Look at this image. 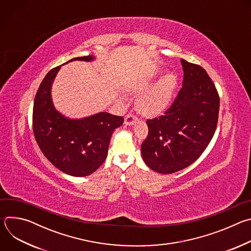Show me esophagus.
<instances>
[{
  "mask_svg": "<svg viewBox=\"0 0 251 251\" xmlns=\"http://www.w3.org/2000/svg\"><path fill=\"white\" fill-rule=\"evenodd\" d=\"M137 120H138V118L131 113L125 116V124L126 125H133L134 123L137 122Z\"/></svg>",
  "mask_w": 251,
  "mask_h": 251,
  "instance_id": "esophagus-1",
  "label": "esophagus"
}]
</instances>
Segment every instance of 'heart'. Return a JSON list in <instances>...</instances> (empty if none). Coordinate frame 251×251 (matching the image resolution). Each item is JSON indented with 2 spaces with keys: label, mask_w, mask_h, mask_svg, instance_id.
<instances>
[{
  "label": "heart",
  "mask_w": 251,
  "mask_h": 251,
  "mask_svg": "<svg viewBox=\"0 0 251 251\" xmlns=\"http://www.w3.org/2000/svg\"><path fill=\"white\" fill-rule=\"evenodd\" d=\"M153 82V78H145L131 89L135 94L142 93L137 100V107L140 113L149 117L160 115L168 108L176 87V78L172 74L165 75L154 85Z\"/></svg>",
  "instance_id": "obj_1"
}]
</instances>
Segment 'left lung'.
<instances>
[{"label": "left lung", "mask_w": 251, "mask_h": 251, "mask_svg": "<svg viewBox=\"0 0 251 251\" xmlns=\"http://www.w3.org/2000/svg\"><path fill=\"white\" fill-rule=\"evenodd\" d=\"M183 87L164 115L148 119V136L141 152L145 164L160 174L192 165L209 144L217 129L220 96L200 65L181 59Z\"/></svg>", "instance_id": "1"}]
</instances>
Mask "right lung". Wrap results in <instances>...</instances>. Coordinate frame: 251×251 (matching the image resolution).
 <instances>
[{
	"mask_svg": "<svg viewBox=\"0 0 251 251\" xmlns=\"http://www.w3.org/2000/svg\"><path fill=\"white\" fill-rule=\"evenodd\" d=\"M93 59L87 55L69 61ZM59 69L60 65L49 71L35 94L33 134L40 149L54 167L70 176H85L105 161L112 133L123 124L124 118L99 112L82 119H69L56 111L50 91Z\"/></svg>",
	"mask_w": 251,
	"mask_h": 251,
	"instance_id": "1",
	"label": "right lung"
}]
</instances>
